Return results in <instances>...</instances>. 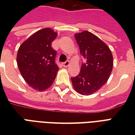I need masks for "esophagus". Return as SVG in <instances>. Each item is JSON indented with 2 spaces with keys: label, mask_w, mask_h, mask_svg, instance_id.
I'll return each mask as SVG.
<instances>
[{
  "label": "esophagus",
  "mask_w": 135,
  "mask_h": 135,
  "mask_svg": "<svg viewBox=\"0 0 135 135\" xmlns=\"http://www.w3.org/2000/svg\"><path fill=\"white\" fill-rule=\"evenodd\" d=\"M69 64H70V62H69V61H66L64 62V63L63 64V65H64V67H68V66H69Z\"/></svg>",
  "instance_id": "esophagus-1"
}]
</instances>
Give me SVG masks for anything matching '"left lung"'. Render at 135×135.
Returning <instances> with one entry per match:
<instances>
[{
  "mask_svg": "<svg viewBox=\"0 0 135 135\" xmlns=\"http://www.w3.org/2000/svg\"><path fill=\"white\" fill-rule=\"evenodd\" d=\"M74 36L85 63L79 74L71 78V82L78 93L89 95L107 82L113 69V56L107 45L90 32L84 31Z\"/></svg>",
  "mask_w": 135,
  "mask_h": 135,
  "instance_id": "left-lung-1",
  "label": "left lung"
}]
</instances>
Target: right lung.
Instances as JSON below:
<instances>
[{"label":"right lung","instance_id":"1","mask_svg":"<svg viewBox=\"0 0 135 135\" xmlns=\"http://www.w3.org/2000/svg\"><path fill=\"white\" fill-rule=\"evenodd\" d=\"M58 35L50 28L36 32L22 43L17 53L19 71L31 88L44 91L52 85L59 66L55 62L56 51L51 43Z\"/></svg>","mask_w":135,"mask_h":135}]
</instances>
